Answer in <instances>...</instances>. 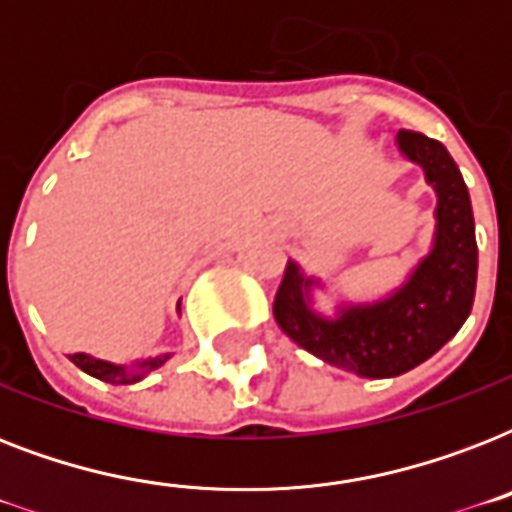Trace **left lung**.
<instances>
[{
	"label": "left lung",
	"mask_w": 512,
	"mask_h": 512,
	"mask_svg": "<svg viewBox=\"0 0 512 512\" xmlns=\"http://www.w3.org/2000/svg\"><path fill=\"white\" fill-rule=\"evenodd\" d=\"M398 148L420 164L436 188V239L404 287L372 305L340 308L337 319L311 311V287L297 263H287L273 300L281 332L321 361L358 377H398L452 340L473 308L478 247L468 185L438 140L398 132Z\"/></svg>",
	"instance_id": "8db88e82"
}]
</instances>
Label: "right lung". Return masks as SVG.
Returning <instances> with one entry per match:
<instances>
[{"mask_svg": "<svg viewBox=\"0 0 512 512\" xmlns=\"http://www.w3.org/2000/svg\"><path fill=\"white\" fill-rule=\"evenodd\" d=\"M172 353H162V356L156 358H146V361H140L135 366H119V364H108V361H100V358H92L87 353H74V356H68L74 361L82 372H87L90 377H98L103 382H111V385H130V382L143 380L148 372H154L159 366L170 358Z\"/></svg>", "mask_w": 512, "mask_h": 512, "instance_id": "1", "label": "right lung"}]
</instances>
